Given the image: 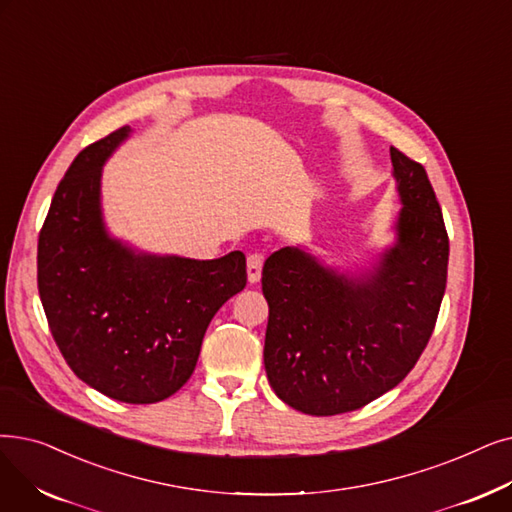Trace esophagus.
Returning a JSON list of instances; mask_svg holds the SVG:
<instances>
[{"label":"esophagus","instance_id":"1","mask_svg":"<svg viewBox=\"0 0 512 512\" xmlns=\"http://www.w3.org/2000/svg\"><path fill=\"white\" fill-rule=\"evenodd\" d=\"M265 255L263 253H251L247 257V274H249V282H259L261 278V268H263Z\"/></svg>","mask_w":512,"mask_h":512}]
</instances>
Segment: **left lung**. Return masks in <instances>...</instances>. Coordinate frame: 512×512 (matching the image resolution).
I'll list each match as a JSON object with an SVG mask.
<instances>
[{"label":"left lung","mask_w":512,"mask_h":512,"mask_svg":"<svg viewBox=\"0 0 512 512\" xmlns=\"http://www.w3.org/2000/svg\"><path fill=\"white\" fill-rule=\"evenodd\" d=\"M404 209L376 272L347 278L299 249L265 259L263 364L274 393L311 416L360 410L397 387L425 351L448 280L450 240L418 161L391 146Z\"/></svg>","instance_id":"1"}]
</instances>
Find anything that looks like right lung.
<instances>
[{"mask_svg": "<svg viewBox=\"0 0 512 512\" xmlns=\"http://www.w3.org/2000/svg\"><path fill=\"white\" fill-rule=\"evenodd\" d=\"M121 127L83 148L60 180L37 242V288L52 337L83 383L157 404L192 376L217 309L247 286V259L133 255L100 215L102 163Z\"/></svg>", "mask_w": 512, "mask_h": 512, "instance_id": "1", "label": "right lung"}]
</instances>
